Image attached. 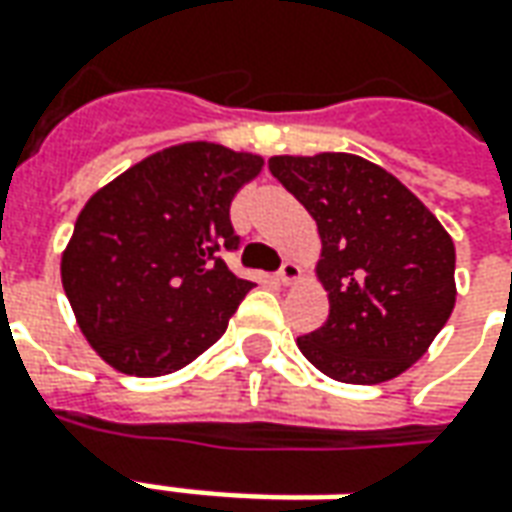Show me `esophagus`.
Returning <instances> with one entry per match:
<instances>
[{
    "mask_svg": "<svg viewBox=\"0 0 512 512\" xmlns=\"http://www.w3.org/2000/svg\"><path fill=\"white\" fill-rule=\"evenodd\" d=\"M300 280V266L297 263H283V269L277 271V283L291 285Z\"/></svg>",
    "mask_w": 512,
    "mask_h": 512,
    "instance_id": "obj_1",
    "label": "esophagus"
}]
</instances>
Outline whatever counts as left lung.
Returning a JSON list of instances; mask_svg holds the SVG:
<instances>
[{
	"mask_svg": "<svg viewBox=\"0 0 512 512\" xmlns=\"http://www.w3.org/2000/svg\"><path fill=\"white\" fill-rule=\"evenodd\" d=\"M271 176L311 212L328 322L297 339L319 373L381 384L429 350L457 302L454 241L392 173L356 154L271 156Z\"/></svg>",
	"mask_w": 512,
	"mask_h": 512,
	"instance_id": "8db88e82",
	"label": "left lung"
}]
</instances>
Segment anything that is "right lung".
Returning a JSON list of instances; mask_svg holds the SVG:
<instances>
[{
  "label": "right lung",
  "instance_id": "obj_1",
  "mask_svg": "<svg viewBox=\"0 0 512 512\" xmlns=\"http://www.w3.org/2000/svg\"><path fill=\"white\" fill-rule=\"evenodd\" d=\"M263 156L182 142L145 156L83 204L61 283L86 342L137 378L176 373L224 336L252 291L221 260L229 204Z\"/></svg>",
  "mask_w": 512,
  "mask_h": 512
}]
</instances>
